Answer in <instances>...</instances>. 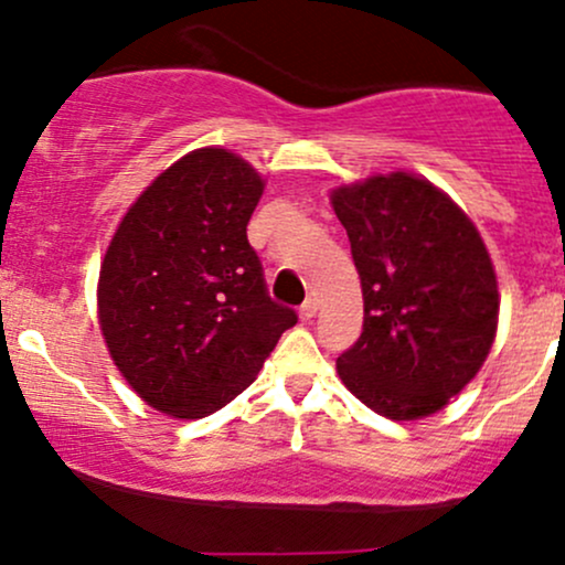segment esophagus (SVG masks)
I'll return each instance as SVG.
<instances>
[{
    "label": "esophagus",
    "instance_id": "obj_1",
    "mask_svg": "<svg viewBox=\"0 0 565 565\" xmlns=\"http://www.w3.org/2000/svg\"><path fill=\"white\" fill-rule=\"evenodd\" d=\"M316 310H319V302H316L313 297H308V300L300 305V319L302 321H310L316 316Z\"/></svg>",
    "mask_w": 565,
    "mask_h": 565
}]
</instances>
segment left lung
Here are the masks:
<instances>
[{
    "label": "left lung",
    "mask_w": 565,
    "mask_h": 565,
    "mask_svg": "<svg viewBox=\"0 0 565 565\" xmlns=\"http://www.w3.org/2000/svg\"><path fill=\"white\" fill-rule=\"evenodd\" d=\"M364 291V329L337 359L345 387L387 419L436 414L476 377L499 291L481 233L430 180L377 174L332 191Z\"/></svg>",
    "instance_id": "left-lung-1"
}]
</instances>
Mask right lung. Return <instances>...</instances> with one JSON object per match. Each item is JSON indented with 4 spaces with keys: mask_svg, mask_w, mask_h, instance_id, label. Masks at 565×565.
Instances as JSON below:
<instances>
[{
    "mask_svg": "<svg viewBox=\"0 0 565 565\" xmlns=\"http://www.w3.org/2000/svg\"><path fill=\"white\" fill-rule=\"evenodd\" d=\"M263 178L225 148L174 161L129 206L97 281L108 353L159 412L199 419L260 372L297 313L270 300L246 223Z\"/></svg>",
    "mask_w": 565,
    "mask_h": 565,
    "instance_id": "obj_1",
    "label": "right lung"
}]
</instances>
